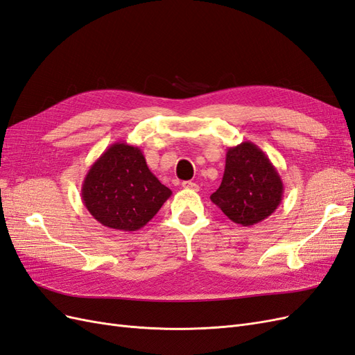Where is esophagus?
Segmentation results:
<instances>
[{
    "instance_id": "34e87169",
    "label": "esophagus",
    "mask_w": 355,
    "mask_h": 355,
    "mask_svg": "<svg viewBox=\"0 0 355 355\" xmlns=\"http://www.w3.org/2000/svg\"><path fill=\"white\" fill-rule=\"evenodd\" d=\"M182 187H184L185 189H191V191H198V185L196 184V182H191V180H187L182 184Z\"/></svg>"
}]
</instances>
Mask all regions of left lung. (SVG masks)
Segmentation results:
<instances>
[{"label": "left lung", "instance_id": "obj_1", "mask_svg": "<svg viewBox=\"0 0 355 355\" xmlns=\"http://www.w3.org/2000/svg\"><path fill=\"white\" fill-rule=\"evenodd\" d=\"M284 185L271 159L259 146L245 141L228 149L222 184L211 202L243 227L259 223L277 210Z\"/></svg>", "mask_w": 355, "mask_h": 355}]
</instances>
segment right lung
<instances>
[{"mask_svg": "<svg viewBox=\"0 0 355 355\" xmlns=\"http://www.w3.org/2000/svg\"><path fill=\"white\" fill-rule=\"evenodd\" d=\"M171 196L149 170L141 148L115 142L90 166L81 198L103 227L132 232L144 228Z\"/></svg>", "mask_w": 355, "mask_h": 355, "instance_id": "add662e5", "label": "right lung"}]
</instances>
